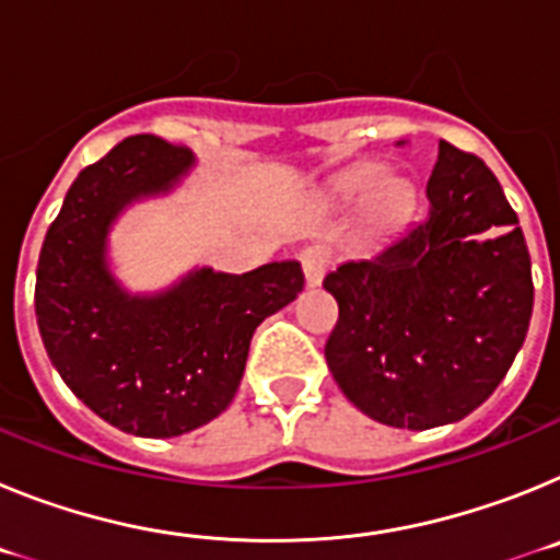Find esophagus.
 <instances>
[{"label":"esophagus","instance_id":"obj_1","mask_svg":"<svg viewBox=\"0 0 560 560\" xmlns=\"http://www.w3.org/2000/svg\"><path fill=\"white\" fill-rule=\"evenodd\" d=\"M330 257L323 246H305L300 252V266H303V275H305V283L308 285H319L323 283L325 271H328Z\"/></svg>","mask_w":560,"mask_h":560}]
</instances>
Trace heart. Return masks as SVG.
Returning <instances> with one entry per match:
<instances>
[{
  "label": "heart",
  "instance_id": "heart-1",
  "mask_svg": "<svg viewBox=\"0 0 560 560\" xmlns=\"http://www.w3.org/2000/svg\"><path fill=\"white\" fill-rule=\"evenodd\" d=\"M381 176H384V167L378 165L355 167L353 173H348L341 179V192L345 196H361V192H368L373 185H378ZM409 207H412V187L404 179H387L373 196V219L387 226L398 224L409 212Z\"/></svg>",
  "mask_w": 560,
  "mask_h": 560
}]
</instances>
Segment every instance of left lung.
Wrapping results in <instances>:
<instances>
[{
  "label": "left lung",
  "instance_id": "8db88e82",
  "mask_svg": "<svg viewBox=\"0 0 560 560\" xmlns=\"http://www.w3.org/2000/svg\"><path fill=\"white\" fill-rule=\"evenodd\" d=\"M427 196V219L323 283L339 305L325 341L339 389L368 418L412 432L491 398L533 314L530 252L491 167L440 142Z\"/></svg>",
  "mask_w": 560,
  "mask_h": 560
}]
</instances>
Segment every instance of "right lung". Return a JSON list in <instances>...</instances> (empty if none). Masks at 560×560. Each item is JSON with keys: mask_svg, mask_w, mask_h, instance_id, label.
I'll return each mask as SVG.
<instances>
[{"mask_svg": "<svg viewBox=\"0 0 560 560\" xmlns=\"http://www.w3.org/2000/svg\"><path fill=\"white\" fill-rule=\"evenodd\" d=\"M187 148L137 133L83 167L49 224L36 269V319L67 387L112 427L176 438L232 404L266 316L303 291L294 260L246 275L199 269L160 296H128L106 266L117 212L171 190Z\"/></svg>", "mask_w": 560, "mask_h": 560, "instance_id": "add662e5", "label": "right lung"}]
</instances>
